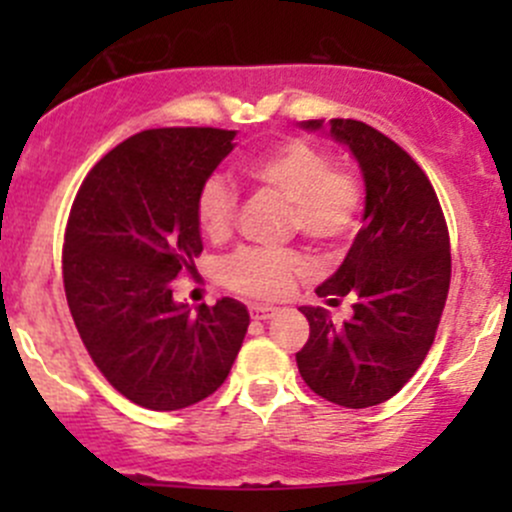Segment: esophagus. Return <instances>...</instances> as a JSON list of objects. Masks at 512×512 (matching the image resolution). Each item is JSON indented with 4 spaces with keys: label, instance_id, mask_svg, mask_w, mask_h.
I'll list each match as a JSON object with an SVG mask.
<instances>
[{
    "label": "esophagus",
    "instance_id": "34e87169",
    "mask_svg": "<svg viewBox=\"0 0 512 512\" xmlns=\"http://www.w3.org/2000/svg\"><path fill=\"white\" fill-rule=\"evenodd\" d=\"M275 314H277V307H270V304H252V307H250V317L260 319V322H265V319H272Z\"/></svg>",
    "mask_w": 512,
    "mask_h": 512
}]
</instances>
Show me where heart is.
Here are the masks:
<instances>
[{"label":"heart","instance_id":"b5f03b06","mask_svg":"<svg viewBox=\"0 0 512 512\" xmlns=\"http://www.w3.org/2000/svg\"><path fill=\"white\" fill-rule=\"evenodd\" d=\"M242 173L252 183L285 198L292 208L289 225L317 247H339L356 227L361 210V183L347 168H334L332 158L314 143L287 138L245 160ZM237 198L220 178H208L195 198L198 227L210 240H223L232 230ZM304 262L294 252L245 247L223 262V282L247 297H282L302 275Z\"/></svg>","mask_w":512,"mask_h":512}]
</instances>
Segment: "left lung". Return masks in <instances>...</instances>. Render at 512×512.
<instances>
[{"label": "left lung", "mask_w": 512, "mask_h": 512, "mask_svg": "<svg viewBox=\"0 0 512 512\" xmlns=\"http://www.w3.org/2000/svg\"><path fill=\"white\" fill-rule=\"evenodd\" d=\"M347 148L364 178V215L347 257L317 287L329 307L352 297V317L299 307L309 339L297 369L332 404L366 409L404 389L436 337L451 285V245L433 185L391 138L352 118L302 121Z\"/></svg>", "instance_id": "1"}]
</instances>
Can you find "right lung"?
Listing matches in <instances>:
<instances>
[{"mask_svg": "<svg viewBox=\"0 0 512 512\" xmlns=\"http://www.w3.org/2000/svg\"><path fill=\"white\" fill-rule=\"evenodd\" d=\"M235 131L153 128L94 165L71 205L64 289L108 384L151 411H178L223 386L250 324L232 297L175 302L173 280L203 252L195 198L235 148Z\"/></svg>", "mask_w": 512, "mask_h": 512, "instance_id": "add662e5", "label": "right lung"}]
</instances>
